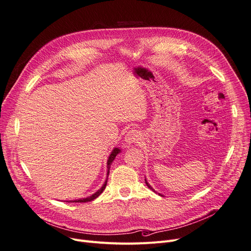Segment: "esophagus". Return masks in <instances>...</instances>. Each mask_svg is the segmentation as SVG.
Masks as SVG:
<instances>
[{
    "label": "esophagus",
    "mask_w": 251,
    "mask_h": 251,
    "mask_svg": "<svg viewBox=\"0 0 251 251\" xmlns=\"http://www.w3.org/2000/svg\"><path fill=\"white\" fill-rule=\"evenodd\" d=\"M139 137H140L139 131L130 130V131H128L126 135H125V137H124L125 144H126V146H131V144L137 142L139 140Z\"/></svg>",
    "instance_id": "esophagus-1"
}]
</instances>
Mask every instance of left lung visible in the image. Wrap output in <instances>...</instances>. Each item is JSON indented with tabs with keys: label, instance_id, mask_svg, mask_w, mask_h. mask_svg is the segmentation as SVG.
I'll return each mask as SVG.
<instances>
[{
	"label": "left lung",
	"instance_id": "8db88e82",
	"mask_svg": "<svg viewBox=\"0 0 251 251\" xmlns=\"http://www.w3.org/2000/svg\"><path fill=\"white\" fill-rule=\"evenodd\" d=\"M146 184H147V185H148V187H149V188H150L151 190H152L153 192H155V190H154V189H153V188H152V187H151V186L150 185V183H149V182L147 181V179H146ZM155 193H156V192H155ZM159 195H161V196H164V195H162V194H160V193H159Z\"/></svg>",
	"mask_w": 251,
	"mask_h": 251
}]
</instances>
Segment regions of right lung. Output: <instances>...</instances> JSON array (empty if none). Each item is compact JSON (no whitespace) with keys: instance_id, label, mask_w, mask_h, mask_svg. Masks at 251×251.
Masks as SVG:
<instances>
[{"instance_id":"right-lung-1","label":"right lung","mask_w":251,"mask_h":251,"mask_svg":"<svg viewBox=\"0 0 251 251\" xmlns=\"http://www.w3.org/2000/svg\"><path fill=\"white\" fill-rule=\"evenodd\" d=\"M120 152H121V150L119 149V148H114V150L111 151V153H110V155H109V157H108V161H107V169H108V170H107V179H105L104 183L102 184V186H101L97 192H95L94 194H91L90 196L85 197V199H79V200H75V201H68L67 202H87V201H94V200L97 199V197H99V196L102 193V191L104 190L105 186H107V182H108V177H109V174H110L111 165H112V163L114 162L116 155L119 154Z\"/></svg>"}]
</instances>
